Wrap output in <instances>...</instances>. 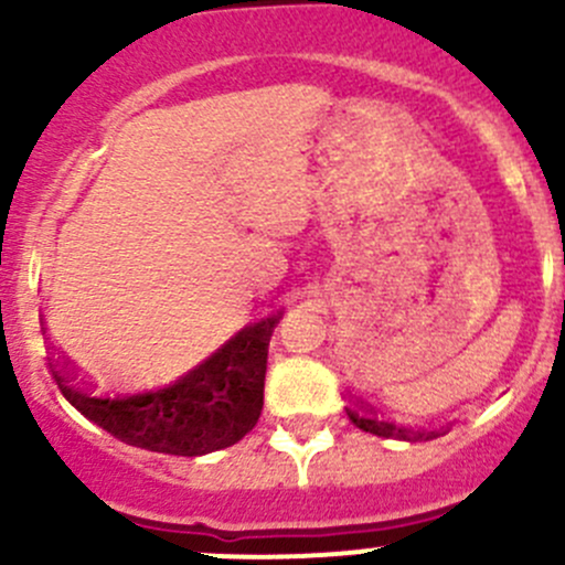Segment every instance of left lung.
Listing matches in <instances>:
<instances>
[{"mask_svg": "<svg viewBox=\"0 0 565 565\" xmlns=\"http://www.w3.org/2000/svg\"><path fill=\"white\" fill-rule=\"evenodd\" d=\"M347 415H350V420L358 426V429L369 431V435H377V437H391V440L420 443V440H435V437H440V431L418 429V426H404V424H396V420H391V418H383V415H377V409L369 407V404H363V402L347 407Z\"/></svg>", "mask_w": 565, "mask_h": 565, "instance_id": "8db88e82", "label": "left lung"}]
</instances>
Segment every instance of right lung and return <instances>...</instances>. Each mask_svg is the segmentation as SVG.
I'll return each mask as SVG.
<instances>
[{"label":"right lung","mask_w":565,"mask_h":565,"mask_svg":"<svg viewBox=\"0 0 565 565\" xmlns=\"http://www.w3.org/2000/svg\"><path fill=\"white\" fill-rule=\"evenodd\" d=\"M278 319L273 315L246 324L207 361L158 388L100 391L78 377L54 347H49V366L62 396L117 440L174 457H202L235 446L259 420L267 347Z\"/></svg>","instance_id":"add662e5"}]
</instances>
